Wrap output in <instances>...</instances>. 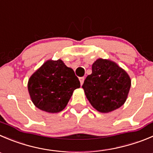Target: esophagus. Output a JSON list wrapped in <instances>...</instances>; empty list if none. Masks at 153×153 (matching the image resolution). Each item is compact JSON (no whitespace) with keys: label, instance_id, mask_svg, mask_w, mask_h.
<instances>
[{"label":"esophagus","instance_id":"1","mask_svg":"<svg viewBox=\"0 0 153 153\" xmlns=\"http://www.w3.org/2000/svg\"><path fill=\"white\" fill-rule=\"evenodd\" d=\"M79 80L80 82H81V85H82L83 83H84V77H81V78H79Z\"/></svg>","mask_w":153,"mask_h":153}]
</instances>
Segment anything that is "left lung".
Segmentation results:
<instances>
[{
  "instance_id": "obj_1",
  "label": "left lung",
  "mask_w": 153,
  "mask_h": 153,
  "mask_svg": "<svg viewBox=\"0 0 153 153\" xmlns=\"http://www.w3.org/2000/svg\"><path fill=\"white\" fill-rule=\"evenodd\" d=\"M131 87L127 72L116 63L99 58L92 66V74L82 85L92 106L102 113L120 108L126 101Z\"/></svg>"
}]
</instances>
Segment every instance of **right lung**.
<instances>
[{"instance_id":"add662e5","label":"right lung","mask_w":153,"mask_h":153,"mask_svg":"<svg viewBox=\"0 0 153 153\" xmlns=\"http://www.w3.org/2000/svg\"><path fill=\"white\" fill-rule=\"evenodd\" d=\"M80 81L73 69L60 59L49 60L30 76L27 89L36 108L48 113H58L67 105Z\"/></svg>"}]
</instances>
